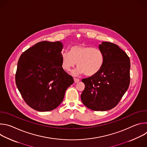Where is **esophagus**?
Wrapping results in <instances>:
<instances>
[{
    "mask_svg": "<svg viewBox=\"0 0 147 147\" xmlns=\"http://www.w3.org/2000/svg\"><path fill=\"white\" fill-rule=\"evenodd\" d=\"M74 82L75 83H77V82H78L80 81V80L78 78H74Z\"/></svg>",
    "mask_w": 147,
    "mask_h": 147,
    "instance_id": "1",
    "label": "esophagus"
}]
</instances>
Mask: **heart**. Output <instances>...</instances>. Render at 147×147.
Masks as SVG:
<instances>
[{"label": "heart", "mask_w": 147, "mask_h": 147, "mask_svg": "<svg viewBox=\"0 0 147 147\" xmlns=\"http://www.w3.org/2000/svg\"><path fill=\"white\" fill-rule=\"evenodd\" d=\"M61 67L69 71L77 63L78 68L73 72L77 76L84 73L91 77L96 74L102 67L104 55L102 51L96 48L87 45H75L72 47L69 52H65L61 56Z\"/></svg>", "instance_id": "obj_1"}]
</instances>
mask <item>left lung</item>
Here are the masks:
<instances>
[{"instance_id":"8db88e82","label":"left lung","mask_w":147,"mask_h":147,"mask_svg":"<svg viewBox=\"0 0 147 147\" xmlns=\"http://www.w3.org/2000/svg\"><path fill=\"white\" fill-rule=\"evenodd\" d=\"M104 63L95 76L83 78L85 88L81 95L84 105L95 111L115 108L127 90L130 81V61L128 55L118 45L103 42L99 45Z\"/></svg>"}]
</instances>
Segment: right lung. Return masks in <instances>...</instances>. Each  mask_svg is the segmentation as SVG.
Returning a JSON list of instances; mask_svg holds the SVG:
<instances>
[{
	"label": "right lung",
	"mask_w": 147,
	"mask_h": 147,
	"mask_svg": "<svg viewBox=\"0 0 147 147\" xmlns=\"http://www.w3.org/2000/svg\"><path fill=\"white\" fill-rule=\"evenodd\" d=\"M59 41H42L21 55L16 73L17 87L28 105L39 112L56 108L74 82L61 67Z\"/></svg>",
	"instance_id": "obj_1"
}]
</instances>
